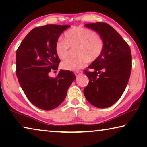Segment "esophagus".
I'll return each instance as SVG.
<instances>
[{
  "mask_svg": "<svg viewBox=\"0 0 147 147\" xmlns=\"http://www.w3.org/2000/svg\"><path fill=\"white\" fill-rule=\"evenodd\" d=\"M82 74H83V72H82V71H77L75 72V75H76V76H77V77L80 75H82Z\"/></svg>",
  "mask_w": 147,
  "mask_h": 147,
  "instance_id": "1",
  "label": "esophagus"
}]
</instances>
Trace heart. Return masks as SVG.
<instances>
[{"instance_id":"1","label":"heart","mask_w":147,"mask_h":147,"mask_svg":"<svg viewBox=\"0 0 147 147\" xmlns=\"http://www.w3.org/2000/svg\"><path fill=\"white\" fill-rule=\"evenodd\" d=\"M78 57L65 59L61 63V68L68 71H78L85 67L88 61H94L101 55L104 43L99 34L82 27H76L64 34V40L55 44L56 55L64 59L68 56L69 47H76Z\"/></svg>"}]
</instances>
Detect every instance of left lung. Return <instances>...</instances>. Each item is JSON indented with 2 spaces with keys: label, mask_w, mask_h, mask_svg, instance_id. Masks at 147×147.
I'll list each match as a JSON object with an SVG mask.
<instances>
[{
  "label": "left lung",
  "mask_w": 147,
  "mask_h": 147,
  "mask_svg": "<svg viewBox=\"0 0 147 147\" xmlns=\"http://www.w3.org/2000/svg\"><path fill=\"white\" fill-rule=\"evenodd\" d=\"M104 40L101 55L85 70L89 84L84 90V96L92 105L108 108L116 103L123 94L129 80L132 69V56L129 45L119 33L106 23L86 24Z\"/></svg>",
  "instance_id": "left-lung-1"
}]
</instances>
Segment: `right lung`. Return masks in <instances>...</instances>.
Returning a JSON list of instances; mask_svg holds the SVG:
<instances>
[{"label": "right lung", "instance_id": "obj_1", "mask_svg": "<svg viewBox=\"0 0 147 147\" xmlns=\"http://www.w3.org/2000/svg\"><path fill=\"white\" fill-rule=\"evenodd\" d=\"M69 25H47L32 29L16 53V74L23 92L33 105L44 110L57 108L64 101L76 78L68 70H60L56 78L49 73L60 62L55 47L58 38Z\"/></svg>", "mask_w": 147, "mask_h": 147}]
</instances>
